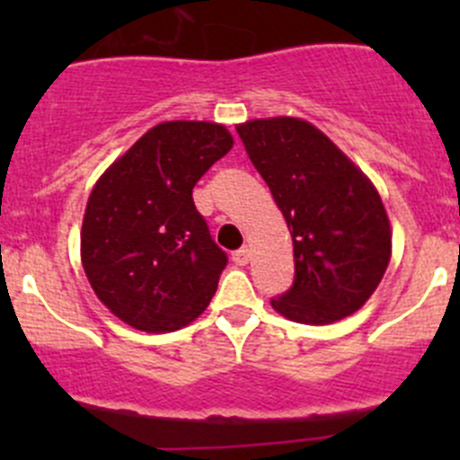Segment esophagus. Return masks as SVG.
<instances>
[{
	"label": "esophagus",
	"mask_w": 460,
	"mask_h": 460,
	"mask_svg": "<svg viewBox=\"0 0 460 460\" xmlns=\"http://www.w3.org/2000/svg\"><path fill=\"white\" fill-rule=\"evenodd\" d=\"M249 258H252V253H249L247 247H243V249H238V252H234V262L240 264V267L249 264Z\"/></svg>",
	"instance_id": "1"
}]
</instances>
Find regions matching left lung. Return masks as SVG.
<instances>
[{"label": "left lung", "mask_w": 460, "mask_h": 460, "mask_svg": "<svg viewBox=\"0 0 460 460\" xmlns=\"http://www.w3.org/2000/svg\"><path fill=\"white\" fill-rule=\"evenodd\" d=\"M235 131L294 243V285L271 307L303 324L358 312L392 258V226L378 189L307 119L260 118Z\"/></svg>", "instance_id": "8db88e82"}]
</instances>
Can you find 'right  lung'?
I'll list each match as a JSON object with an SVG mask.
<instances>
[{
    "label": "right lung",
    "instance_id": "obj_1",
    "mask_svg": "<svg viewBox=\"0 0 460 460\" xmlns=\"http://www.w3.org/2000/svg\"><path fill=\"white\" fill-rule=\"evenodd\" d=\"M231 146L225 124L160 122L93 187L82 220V267L100 303L133 329L175 332L211 303L226 256L191 193Z\"/></svg>",
    "mask_w": 460,
    "mask_h": 460
}]
</instances>
